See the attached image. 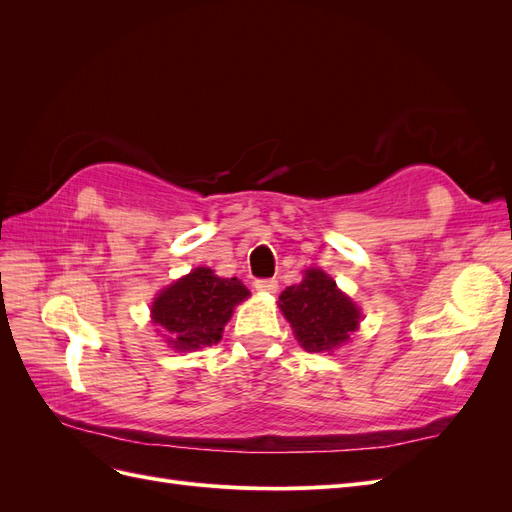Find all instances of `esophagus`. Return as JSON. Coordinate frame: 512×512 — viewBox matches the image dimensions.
<instances>
[{"mask_svg":"<svg viewBox=\"0 0 512 512\" xmlns=\"http://www.w3.org/2000/svg\"><path fill=\"white\" fill-rule=\"evenodd\" d=\"M254 288L258 292H267V294H273L277 290V282L275 280H256L254 282Z\"/></svg>","mask_w":512,"mask_h":512,"instance_id":"34e87169","label":"esophagus"}]
</instances>
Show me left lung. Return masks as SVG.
<instances>
[{"mask_svg": "<svg viewBox=\"0 0 512 512\" xmlns=\"http://www.w3.org/2000/svg\"><path fill=\"white\" fill-rule=\"evenodd\" d=\"M277 305L307 352H331L346 344L363 316L320 269H307L303 282L288 286Z\"/></svg>", "mask_w": 512, "mask_h": 512, "instance_id": "8db88e82", "label": "left lung"}]
</instances>
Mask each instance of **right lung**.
Returning <instances> with one entry per match:
<instances>
[{
  "instance_id": "obj_1",
  "label": "right lung",
  "mask_w": 512,
  "mask_h": 512,
  "mask_svg": "<svg viewBox=\"0 0 512 512\" xmlns=\"http://www.w3.org/2000/svg\"><path fill=\"white\" fill-rule=\"evenodd\" d=\"M250 297L237 277H218L198 267L164 288L151 305V320L166 333V344L179 352L218 344L232 309Z\"/></svg>"
}]
</instances>
